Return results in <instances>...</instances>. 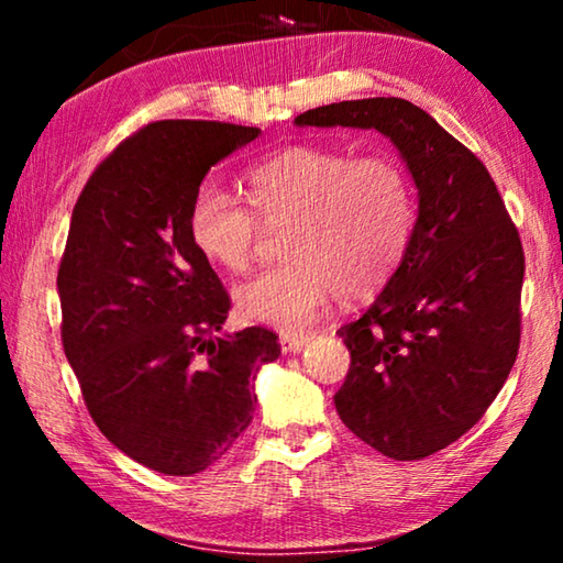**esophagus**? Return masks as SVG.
Instances as JSON below:
<instances>
[{"label":"esophagus","mask_w":563,"mask_h":563,"mask_svg":"<svg viewBox=\"0 0 563 563\" xmlns=\"http://www.w3.org/2000/svg\"><path fill=\"white\" fill-rule=\"evenodd\" d=\"M308 340L310 338L302 335V332H283L280 347H283V352H300Z\"/></svg>","instance_id":"34e87169"}]
</instances>
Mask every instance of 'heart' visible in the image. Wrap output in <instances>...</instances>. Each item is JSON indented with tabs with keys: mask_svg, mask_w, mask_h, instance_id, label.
I'll use <instances>...</instances> for the list:
<instances>
[{
	"mask_svg": "<svg viewBox=\"0 0 563 563\" xmlns=\"http://www.w3.org/2000/svg\"><path fill=\"white\" fill-rule=\"evenodd\" d=\"M251 206L216 184L196 188L188 233L208 263L243 273L265 235L283 231L285 263L238 285L247 320L302 330L332 295L362 298L393 278L412 238L415 190L387 154L335 146H288L245 176Z\"/></svg>",
	"mask_w": 563,
	"mask_h": 563,
	"instance_id": "obj_1",
	"label": "heart"
}]
</instances>
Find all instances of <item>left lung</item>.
I'll list each match as a JSON object with an SVG mask.
<instances>
[{
    "label": "left lung",
    "mask_w": 563,
    "mask_h": 563,
    "mask_svg": "<svg viewBox=\"0 0 563 563\" xmlns=\"http://www.w3.org/2000/svg\"><path fill=\"white\" fill-rule=\"evenodd\" d=\"M298 126L377 129L419 190L412 238L365 316L338 335L347 430L399 462L424 460L479 422L521 340L523 247L487 166L430 113L395 97L328 103Z\"/></svg>",
    "instance_id": "left-lung-1"
}]
</instances>
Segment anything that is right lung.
Instances as JSON below:
<instances>
[{"mask_svg":"<svg viewBox=\"0 0 563 563\" xmlns=\"http://www.w3.org/2000/svg\"><path fill=\"white\" fill-rule=\"evenodd\" d=\"M258 133L146 123L93 168L74 206L56 275L66 360L101 434L161 474L221 460L253 419L255 369L280 355L261 325L216 338L231 298L188 233L208 170Z\"/></svg>","mask_w":563,"mask_h":563,"instance_id":"right-lung-1","label":"right lung"}]
</instances>
